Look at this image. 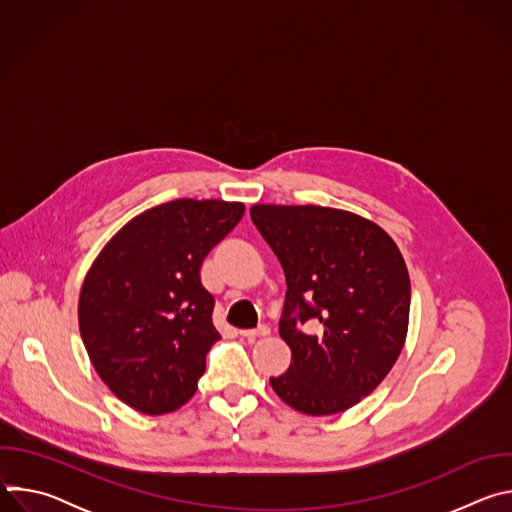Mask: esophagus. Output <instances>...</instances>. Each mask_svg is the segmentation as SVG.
I'll use <instances>...</instances> for the list:
<instances>
[{"label": "esophagus", "instance_id": "esophagus-1", "mask_svg": "<svg viewBox=\"0 0 512 512\" xmlns=\"http://www.w3.org/2000/svg\"><path fill=\"white\" fill-rule=\"evenodd\" d=\"M269 334V328L263 324L259 328H253V330H241V336L247 338V340H255V338H261V336H267Z\"/></svg>", "mask_w": 512, "mask_h": 512}]
</instances>
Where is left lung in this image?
Segmentation results:
<instances>
[{
    "instance_id": "left-lung-1",
    "label": "left lung",
    "mask_w": 512,
    "mask_h": 512,
    "mask_svg": "<svg viewBox=\"0 0 512 512\" xmlns=\"http://www.w3.org/2000/svg\"><path fill=\"white\" fill-rule=\"evenodd\" d=\"M251 221L279 259V334L291 348L273 391L308 415H332L371 395L401 354L411 285L393 239L326 206L255 204Z\"/></svg>"
}]
</instances>
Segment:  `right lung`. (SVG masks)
Wrapping results in <instances>:
<instances>
[{"label":"right lung","mask_w":512,"mask_h":512,"mask_svg":"<svg viewBox=\"0 0 512 512\" xmlns=\"http://www.w3.org/2000/svg\"><path fill=\"white\" fill-rule=\"evenodd\" d=\"M243 212L241 202H164L129 221L89 269L81 336L99 377L129 407L162 415L196 393L221 340L200 265Z\"/></svg>","instance_id":"right-lung-1"}]
</instances>
